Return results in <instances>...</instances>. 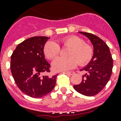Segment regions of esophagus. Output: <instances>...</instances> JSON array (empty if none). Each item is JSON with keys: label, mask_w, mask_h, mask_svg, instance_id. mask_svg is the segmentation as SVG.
<instances>
[{"label": "esophagus", "mask_w": 121, "mask_h": 121, "mask_svg": "<svg viewBox=\"0 0 121 121\" xmlns=\"http://www.w3.org/2000/svg\"><path fill=\"white\" fill-rule=\"evenodd\" d=\"M66 73L68 74V75H73L75 73V72H66Z\"/></svg>", "instance_id": "esophagus-1"}]
</instances>
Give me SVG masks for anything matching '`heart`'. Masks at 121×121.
Listing matches in <instances>:
<instances>
[{
	"instance_id": "b5f03b06",
	"label": "heart",
	"mask_w": 121,
	"mask_h": 121,
	"mask_svg": "<svg viewBox=\"0 0 121 121\" xmlns=\"http://www.w3.org/2000/svg\"><path fill=\"white\" fill-rule=\"evenodd\" d=\"M63 46L70 48L68 58L58 57L52 63V68L55 72H65L75 68L79 64L85 65L90 61L93 56V49L85 44L82 39L76 36H70L61 40ZM60 52V47L55 41L47 42L44 47V53L48 59H53Z\"/></svg>"
}]
</instances>
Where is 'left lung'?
I'll list each match as a JSON object with an SVG mask.
<instances>
[{"label":"left lung","mask_w":121,"mask_h":121,"mask_svg":"<svg viewBox=\"0 0 121 121\" xmlns=\"http://www.w3.org/2000/svg\"><path fill=\"white\" fill-rule=\"evenodd\" d=\"M79 33L90 39L94 47V55L88 65L80 70L85 72L81 83L73 85V88L82 95L94 96L109 82L112 72L113 60L109 46L102 39L91 33Z\"/></svg>","instance_id":"left-lung-1"}]
</instances>
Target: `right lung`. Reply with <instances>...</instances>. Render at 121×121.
I'll use <instances>...</instances> for the list:
<instances>
[{
  "instance_id": "add662e5",
  "label": "right lung",
  "mask_w": 121,
  "mask_h": 121,
  "mask_svg": "<svg viewBox=\"0 0 121 121\" xmlns=\"http://www.w3.org/2000/svg\"><path fill=\"white\" fill-rule=\"evenodd\" d=\"M49 38L32 37L19 44L12 53L10 70L14 81L24 94L39 98L51 92L58 75L42 76L49 72L50 65L46 60L44 47Z\"/></svg>"
}]
</instances>
